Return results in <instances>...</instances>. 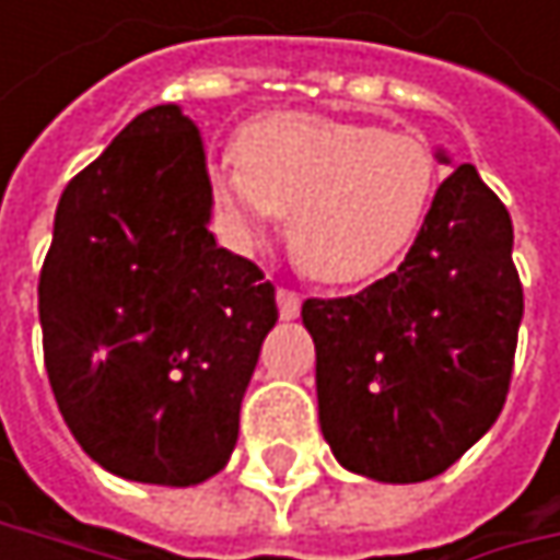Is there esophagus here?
Instances as JSON below:
<instances>
[{
  "label": "esophagus",
  "instance_id": "1",
  "mask_svg": "<svg viewBox=\"0 0 560 560\" xmlns=\"http://www.w3.org/2000/svg\"><path fill=\"white\" fill-rule=\"evenodd\" d=\"M276 301H279L281 320H294V317L301 314V298H298L291 288H279V291H276Z\"/></svg>",
  "mask_w": 560,
  "mask_h": 560
}]
</instances>
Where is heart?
Returning a JSON list of instances; mask_svg holds the SVG:
<instances>
[{
	"mask_svg": "<svg viewBox=\"0 0 560 560\" xmlns=\"http://www.w3.org/2000/svg\"><path fill=\"white\" fill-rule=\"evenodd\" d=\"M438 155L421 136L317 113H269L236 136V165L210 168V197L243 249L288 213V249L307 279L380 276L424 230Z\"/></svg>",
	"mask_w": 560,
	"mask_h": 560,
	"instance_id": "heart-1",
	"label": "heart"
}]
</instances>
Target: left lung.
I'll return each instance as SVG.
<instances>
[{"mask_svg":"<svg viewBox=\"0 0 560 560\" xmlns=\"http://www.w3.org/2000/svg\"><path fill=\"white\" fill-rule=\"evenodd\" d=\"M405 262L350 298H311L317 415L340 467L421 483L500 418L522 324L512 220L474 165H454Z\"/></svg>","mask_w":560,"mask_h":560,"instance_id":"8db88e82","label":"left lung"}]
</instances>
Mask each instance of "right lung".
Wrapping results in <instances>:
<instances>
[{
  "label": "right lung",
  "mask_w": 560,
  "mask_h": 560,
  "mask_svg": "<svg viewBox=\"0 0 560 560\" xmlns=\"http://www.w3.org/2000/svg\"><path fill=\"white\" fill-rule=\"evenodd\" d=\"M200 129L139 113L60 194L38 284L57 408L103 470L155 487L220 474L276 288L210 233Z\"/></svg>",
  "instance_id": "obj_1"
}]
</instances>
